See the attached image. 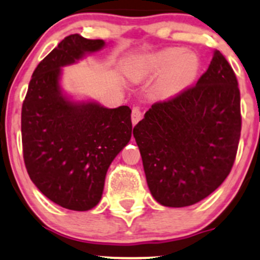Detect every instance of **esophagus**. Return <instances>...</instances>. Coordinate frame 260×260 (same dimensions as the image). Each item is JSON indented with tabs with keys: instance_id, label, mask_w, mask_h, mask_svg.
<instances>
[{
	"instance_id": "obj_1",
	"label": "esophagus",
	"mask_w": 260,
	"mask_h": 260,
	"mask_svg": "<svg viewBox=\"0 0 260 260\" xmlns=\"http://www.w3.org/2000/svg\"><path fill=\"white\" fill-rule=\"evenodd\" d=\"M142 117H143L142 111H140L138 107H133L132 109V123L137 124L140 120H142Z\"/></svg>"
}]
</instances>
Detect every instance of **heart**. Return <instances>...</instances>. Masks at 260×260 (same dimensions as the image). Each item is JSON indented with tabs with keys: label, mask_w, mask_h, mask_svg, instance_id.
<instances>
[{
	"label": "heart",
	"mask_w": 260,
	"mask_h": 260,
	"mask_svg": "<svg viewBox=\"0 0 260 260\" xmlns=\"http://www.w3.org/2000/svg\"><path fill=\"white\" fill-rule=\"evenodd\" d=\"M183 47H168L138 59L131 68L134 79L162 74L157 90L162 98H174L196 82L201 71V58Z\"/></svg>",
	"instance_id": "1"
}]
</instances>
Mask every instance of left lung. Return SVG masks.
<instances>
[{"mask_svg":"<svg viewBox=\"0 0 260 260\" xmlns=\"http://www.w3.org/2000/svg\"><path fill=\"white\" fill-rule=\"evenodd\" d=\"M240 103L236 74L216 50L197 84L145 112L133 136L156 202L188 207L225 181L241 137Z\"/></svg>","mask_w":260,"mask_h":260,"instance_id":"8db88e82","label":"left lung"}]
</instances>
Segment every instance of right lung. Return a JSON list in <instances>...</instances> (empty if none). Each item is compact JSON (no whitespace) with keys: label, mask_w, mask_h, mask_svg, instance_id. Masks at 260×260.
I'll list each match as a JSON object with an SVG mask.
<instances>
[{"label":"right lung","mask_w":260,"mask_h":260,"mask_svg":"<svg viewBox=\"0 0 260 260\" xmlns=\"http://www.w3.org/2000/svg\"><path fill=\"white\" fill-rule=\"evenodd\" d=\"M104 40L66 37L45 57L22 106L26 171L50 201L70 210L92 209L103 196L106 172L132 136L131 109L73 103L59 88L61 67L103 49Z\"/></svg>","instance_id":"obj_1"}]
</instances>
